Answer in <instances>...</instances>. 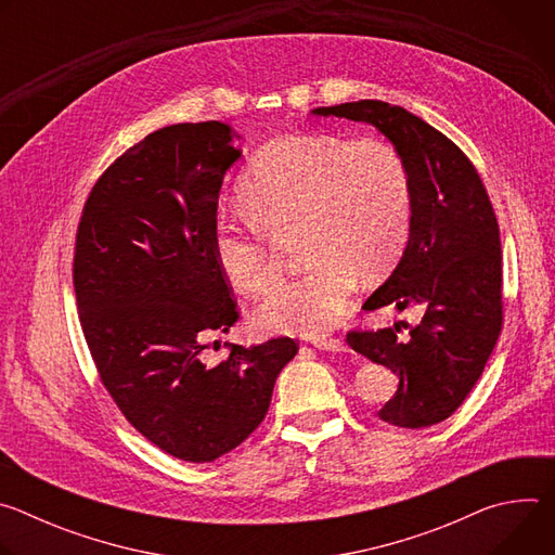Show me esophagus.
<instances>
[{"label":"esophagus","instance_id":"esophagus-1","mask_svg":"<svg viewBox=\"0 0 555 555\" xmlns=\"http://www.w3.org/2000/svg\"><path fill=\"white\" fill-rule=\"evenodd\" d=\"M313 347L315 349H321V351H332V353H340V351H347V345L343 343V340H338V338H319V340H313Z\"/></svg>","mask_w":555,"mask_h":555}]
</instances>
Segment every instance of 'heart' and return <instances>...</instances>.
Here are the masks:
<instances>
[{"label": "heart", "mask_w": 555, "mask_h": 555, "mask_svg": "<svg viewBox=\"0 0 555 555\" xmlns=\"http://www.w3.org/2000/svg\"><path fill=\"white\" fill-rule=\"evenodd\" d=\"M242 197L261 225L212 223V255L240 292L261 294L276 279L272 236L298 234L307 272L279 283L255 313L270 334L323 336L349 307L358 274L375 279L402 253L413 217L411 173L384 140L327 133L270 142L248 169Z\"/></svg>", "instance_id": "obj_1"}]
</instances>
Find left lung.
<instances>
[{
  "label": "left lung",
  "instance_id": "1",
  "mask_svg": "<svg viewBox=\"0 0 555 555\" xmlns=\"http://www.w3.org/2000/svg\"><path fill=\"white\" fill-rule=\"evenodd\" d=\"M373 125L400 151L411 173L413 217L404 255L364 309L422 305L409 338L386 327L351 332L347 343L400 375L379 420L426 428L448 420L481 377L503 325L501 240L486 186L465 153L404 107L358 101L315 107Z\"/></svg>",
  "mask_w": 555,
  "mask_h": 555
}]
</instances>
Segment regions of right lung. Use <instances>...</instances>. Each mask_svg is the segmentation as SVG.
I'll return each instance as SVG.
<instances>
[{
  "instance_id": "1",
  "label": "right lung",
  "mask_w": 555,
  "mask_h": 555,
  "mask_svg": "<svg viewBox=\"0 0 555 555\" xmlns=\"http://www.w3.org/2000/svg\"><path fill=\"white\" fill-rule=\"evenodd\" d=\"M234 138L219 120L149 133L99 178L76 232L78 315L105 388L140 435L193 463L250 437L298 351L272 338L202 362L204 338L240 319L210 244Z\"/></svg>"
}]
</instances>
